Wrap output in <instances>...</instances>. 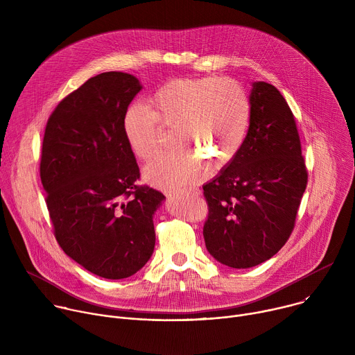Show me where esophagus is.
<instances>
[{"instance_id":"34e87169","label":"esophagus","mask_w":355,"mask_h":355,"mask_svg":"<svg viewBox=\"0 0 355 355\" xmlns=\"http://www.w3.org/2000/svg\"><path fill=\"white\" fill-rule=\"evenodd\" d=\"M182 192H184V193H189V195H192V196H199V193H200L199 189H184Z\"/></svg>"}]
</instances>
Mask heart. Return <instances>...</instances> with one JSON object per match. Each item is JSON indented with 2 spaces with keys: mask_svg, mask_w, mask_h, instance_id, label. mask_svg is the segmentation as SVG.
Here are the masks:
<instances>
[{
  "mask_svg": "<svg viewBox=\"0 0 355 355\" xmlns=\"http://www.w3.org/2000/svg\"><path fill=\"white\" fill-rule=\"evenodd\" d=\"M148 108L130 105L122 119L126 141L143 162L160 148L162 127L174 129L173 151L144 168V180L159 188L181 189L205 175L207 166H227L247 136L251 103L244 87L232 78H174L148 98Z\"/></svg>",
  "mask_w": 355,
  "mask_h": 355,
  "instance_id": "b5f03b06",
  "label": "heart"
}]
</instances>
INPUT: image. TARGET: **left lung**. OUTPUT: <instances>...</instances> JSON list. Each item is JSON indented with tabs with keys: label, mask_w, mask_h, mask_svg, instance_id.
I'll use <instances>...</instances> for the list:
<instances>
[{
	"label": "left lung",
	"mask_w": 355,
	"mask_h": 355,
	"mask_svg": "<svg viewBox=\"0 0 355 355\" xmlns=\"http://www.w3.org/2000/svg\"><path fill=\"white\" fill-rule=\"evenodd\" d=\"M251 116L236 157L204 185L211 256L232 268L256 267L282 248L293 227L308 170L293 114L282 94L252 83Z\"/></svg>",
	"instance_id": "obj_1"
}]
</instances>
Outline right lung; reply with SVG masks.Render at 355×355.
Masks as SVG:
<instances>
[{"label":"right lung","instance_id":"add662e5","mask_svg":"<svg viewBox=\"0 0 355 355\" xmlns=\"http://www.w3.org/2000/svg\"><path fill=\"white\" fill-rule=\"evenodd\" d=\"M140 89L132 74H98L60 101L43 136L40 180L55 237L70 259L107 279L148 261L153 215L166 198L136 184L140 171L122 129Z\"/></svg>","mask_w":355,"mask_h":355}]
</instances>
